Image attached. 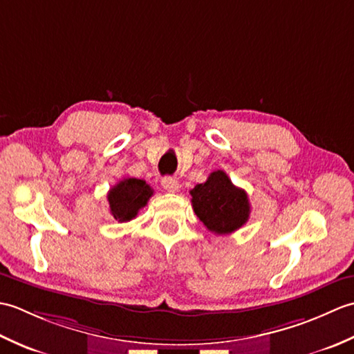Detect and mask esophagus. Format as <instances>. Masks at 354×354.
<instances>
[{
  "mask_svg": "<svg viewBox=\"0 0 354 354\" xmlns=\"http://www.w3.org/2000/svg\"><path fill=\"white\" fill-rule=\"evenodd\" d=\"M161 184H162V189L169 193H176L179 190V183L176 181V179H173L170 176L164 178Z\"/></svg>",
  "mask_w": 354,
  "mask_h": 354,
  "instance_id": "34e87169",
  "label": "esophagus"
}]
</instances>
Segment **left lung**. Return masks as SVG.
Wrapping results in <instances>:
<instances>
[{
	"label": "left lung",
	"mask_w": 354,
	"mask_h": 354,
	"mask_svg": "<svg viewBox=\"0 0 354 354\" xmlns=\"http://www.w3.org/2000/svg\"><path fill=\"white\" fill-rule=\"evenodd\" d=\"M190 194L194 213L214 234H231L250 219L251 205L246 192L232 184L223 170L213 171Z\"/></svg>",
	"instance_id": "1"
}]
</instances>
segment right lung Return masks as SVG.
<instances>
[{
	"label": "right lung",
	"instance_id": "obj_1",
	"mask_svg": "<svg viewBox=\"0 0 354 354\" xmlns=\"http://www.w3.org/2000/svg\"><path fill=\"white\" fill-rule=\"evenodd\" d=\"M153 194L146 181L137 178H126L115 184L108 193L109 212L118 222H129L138 214Z\"/></svg>",
	"mask_w": 354,
	"mask_h": 354
}]
</instances>
